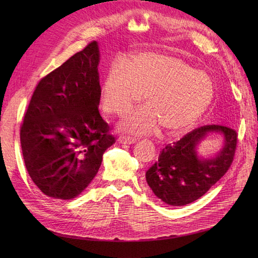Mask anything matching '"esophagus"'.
<instances>
[{
    "instance_id": "34e87169",
    "label": "esophagus",
    "mask_w": 258,
    "mask_h": 258,
    "mask_svg": "<svg viewBox=\"0 0 258 258\" xmlns=\"http://www.w3.org/2000/svg\"><path fill=\"white\" fill-rule=\"evenodd\" d=\"M118 141H119V143H122V144H134V143H136L137 139L134 137H130V136L121 135L118 139Z\"/></svg>"
}]
</instances>
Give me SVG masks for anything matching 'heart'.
I'll return each mask as SVG.
<instances>
[{
    "instance_id": "obj_1",
    "label": "heart",
    "mask_w": 258,
    "mask_h": 258,
    "mask_svg": "<svg viewBox=\"0 0 258 258\" xmlns=\"http://www.w3.org/2000/svg\"><path fill=\"white\" fill-rule=\"evenodd\" d=\"M144 93L146 106L127 117L123 129L145 135L162 127L169 135H178L208 110L215 86L207 72L195 70L181 57L145 51L110 68L101 90V105L107 114L123 116L141 102Z\"/></svg>"
}]
</instances>
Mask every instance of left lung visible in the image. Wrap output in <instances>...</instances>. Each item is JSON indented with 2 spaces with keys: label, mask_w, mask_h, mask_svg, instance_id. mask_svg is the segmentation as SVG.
Returning <instances> with one entry per match:
<instances>
[{
  "label": "left lung",
  "mask_w": 258,
  "mask_h": 258,
  "mask_svg": "<svg viewBox=\"0 0 258 258\" xmlns=\"http://www.w3.org/2000/svg\"><path fill=\"white\" fill-rule=\"evenodd\" d=\"M208 134H221L224 146L213 159H200L197 145ZM238 134L227 126L210 123L188 132L168 144L158 161L146 171V182L160 200L174 207L199 199L220 179L235 157Z\"/></svg>",
  "instance_id": "obj_1"
}]
</instances>
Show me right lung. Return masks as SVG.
<instances>
[{
    "instance_id": "1",
    "label": "right lung",
    "mask_w": 258,
    "mask_h": 258,
    "mask_svg": "<svg viewBox=\"0 0 258 258\" xmlns=\"http://www.w3.org/2000/svg\"><path fill=\"white\" fill-rule=\"evenodd\" d=\"M98 43L90 42L38 82L20 128L30 177L48 197L69 200L98 173L115 143L99 112Z\"/></svg>"
}]
</instances>
